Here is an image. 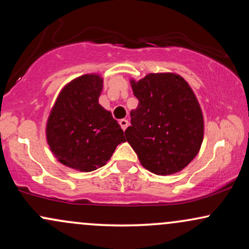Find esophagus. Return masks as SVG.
<instances>
[{
    "instance_id": "1",
    "label": "esophagus",
    "mask_w": 249,
    "mask_h": 249,
    "mask_svg": "<svg viewBox=\"0 0 249 249\" xmlns=\"http://www.w3.org/2000/svg\"><path fill=\"white\" fill-rule=\"evenodd\" d=\"M119 124H121L123 131H125L128 126V121L127 119H121V121H119Z\"/></svg>"
}]
</instances>
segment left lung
Instances as JSON below:
<instances>
[{"instance_id": "1", "label": "left lung", "mask_w": 249, "mask_h": 249, "mask_svg": "<svg viewBox=\"0 0 249 249\" xmlns=\"http://www.w3.org/2000/svg\"><path fill=\"white\" fill-rule=\"evenodd\" d=\"M130 84L139 104L131 110L127 142L150 172H180L196 158L204 141V116L196 93L174 72L148 73Z\"/></svg>"}]
</instances>
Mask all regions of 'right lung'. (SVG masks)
I'll use <instances>...</instances> for the list:
<instances>
[{
  "label": "right lung",
  "mask_w": 249,
  "mask_h": 249,
  "mask_svg": "<svg viewBox=\"0 0 249 249\" xmlns=\"http://www.w3.org/2000/svg\"><path fill=\"white\" fill-rule=\"evenodd\" d=\"M103 77L87 73L65 84L51 107L45 138L61 164L79 172L104 166L125 142L121 125L99 104Z\"/></svg>",
  "instance_id": "obj_1"
}]
</instances>
